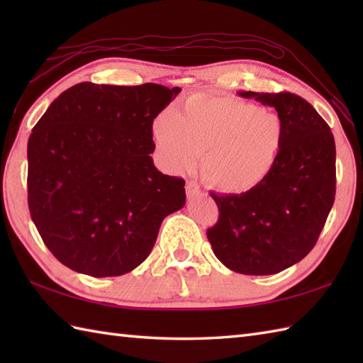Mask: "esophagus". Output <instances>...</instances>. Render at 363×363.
Returning a JSON list of instances; mask_svg holds the SVG:
<instances>
[{
	"mask_svg": "<svg viewBox=\"0 0 363 363\" xmlns=\"http://www.w3.org/2000/svg\"><path fill=\"white\" fill-rule=\"evenodd\" d=\"M186 191L189 198H195L201 195V187H199L195 181H189L186 184Z\"/></svg>",
	"mask_w": 363,
	"mask_h": 363,
	"instance_id": "obj_1",
	"label": "esophagus"
}]
</instances>
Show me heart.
<instances>
[{
  "label": "heart",
  "instance_id": "b5f03b06",
  "mask_svg": "<svg viewBox=\"0 0 363 363\" xmlns=\"http://www.w3.org/2000/svg\"><path fill=\"white\" fill-rule=\"evenodd\" d=\"M162 160L190 169L203 154V174L230 194L251 190L272 172L282 146L279 115L230 96L194 95L152 123Z\"/></svg>",
  "mask_w": 363,
  "mask_h": 363
}]
</instances>
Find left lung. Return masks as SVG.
<instances>
[{
    "label": "left lung",
    "mask_w": 363,
    "mask_h": 363,
    "mask_svg": "<svg viewBox=\"0 0 363 363\" xmlns=\"http://www.w3.org/2000/svg\"><path fill=\"white\" fill-rule=\"evenodd\" d=\"M274 107L282 146L272 172L243 194H211L217 225L207 229L213 254L235 273L267 276L303 260L317 243L335 199V142L311 103L290 91H238Z\"/></svg>",
    "instance_id": "obj_1"
}]
</instances>
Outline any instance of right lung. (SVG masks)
<instances>
[{"instance_id": "right-lung-1", "label": "right lung", "mask_w": 363, "mask_h": 363, "mask_svg": "<svg viewBox=\"0 0 363 363\" xmlns=\"http://www.w3.org/2000/svg\"><path fill=\"white\" fill-rule=\"evenodd\" d=\"M159 84L65 90L28 140L30 218L52 256L94 277L133 272L167 215L186 204V181L154 167L152 121L179 94Z\"/></svg>"}]
</instances>
